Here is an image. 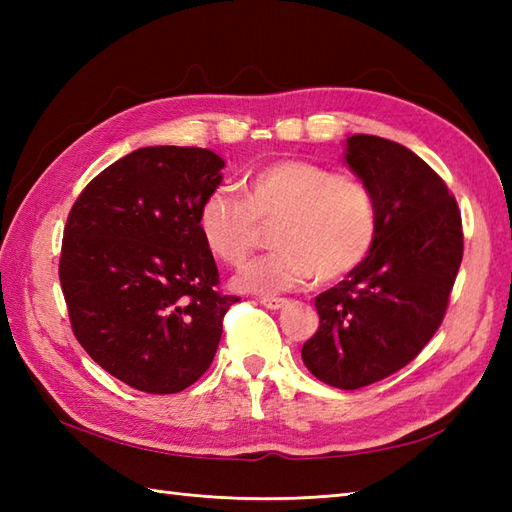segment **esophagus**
Wrapping results in <instances>:
<instances>
[{"instance_id":"esophagus-1","label":"esophagus","mask_w":512,"mask_h":512,"mask_svg":"<svg viewBox=\"0 0 512 512\" xmlns=\"http://www.w3.org/2000/svg\"><path fill=\"white\" fill-rule=\"evenodd\" d=\"M259 303H262V306L268 308V310H279V308L286 306L288 299H281V297H259Z\"/></svg>"}]
</instances>
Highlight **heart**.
<instances>
[{
  "label": "heart",
  "instance_id": "b5f03b06",
  "mask_svg": "<svg viewBox=\"0 0 512 512\" xmlns=\"http://www.w3.org/2000/svg\"><path fill=\"white\" fill-rule=\"evenodd\" d=\"M242 193L213 187L198 209L204 246L224 264H242L275 222L277 250L239 268L233 284L257 295L299 288L319 275L334 281L361 266L378 235L374 189L354 173H334L312 160L284 158L250 171Z\"/></svg>",
  "mask_w": 512,
  "mask_h": 512
}]
</instances>
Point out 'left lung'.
I'll use <instances>...</instances> for the list:
<instances>
[{"instance_id":"obj_1","label":"left lung","mask_w":512,"mask_h":512,"mask_svg":"<svg viewBox=\"0 0 512 512\" xmlns=\"http://www.w3.org/2000/svg\"><path fill=\"white\" fill-rule=\"evenodd\" d=\"M345 162L374 189L372 253L314 299L319 330L301 358L325 385L361 389L416 358L447 314L464 253L462 215L447 184L394 140L347 138Z\"/></svg>"}]
</instances>
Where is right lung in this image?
Returning <instances> with one entry per match:
<instances>
[{"label": "right lung", "mask_w": 512, "mask_h": 512, "mask_svg": "<svg viewBox=\"0 0 512 512\" xmlns=\"http://www.w3.org/2000/svg\"><path fill=\"white\" fill-rule=\"evenodd\" d=\"M224 160L202 147H143L101 171L63 231L59 279L70 325L107 374L178 394L211 367L224 314L198 209Z\"/></svg>", "instance_id": "1"}]
</instances>
